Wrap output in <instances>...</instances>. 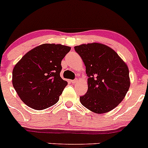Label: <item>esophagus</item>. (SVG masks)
I'll list each match as a JSON object with an SVG mask.
<instances>
[{
	"label": "esophagus",
	"instance_id": "34e87169",
	"mask_svg": "<svg viewBox=\"0 0 148 148\" xmlns=\"http://www.w3.org/2000/svg\"><path fill=\"white\" fill-rule=\"evenodd\" d=\"M78 82V79H74V80H71V82L72 84H76Z\"/></svg>",
	"mask_w": 148,
	"mask_h": 148
}]
</instances>
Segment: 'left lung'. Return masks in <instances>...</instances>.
Listing matches in <instances>:
<instances>
[{"mask_svg": "<svg viewBox=\"0 0 148 148\" xmlns=\"http://www.w3.org/2000/svg\"><path fill=\"white\" fill-rule=\"evenodd\" d=\"M74 49L82 59L88 77L87 92L80 97V102L97 114L112 110L130 86L126 63L112 49L99 43L81 44Z\"/></svg>", "mask_w": 148, "mask_h": 148, "instance_id": "1", "label": "left lung"}]
</instances>
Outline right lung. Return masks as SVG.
I'll return each instance as SVG.
<instances>
[{"label":"right lung","instance_id":"obj_1","mask_svg":"<svg viewBox=\"0 0 148 148\" xmlns=\"http://www.w3.org/2000/svg\"><path fill=\"white\" fill-rule=\"evenodd\" d=\"M71 47L44 44L27 52L15 65L12 83L20 99L36 110L53 106L67 85L60 77L62 60Z\"/></svg>","mask_w":148,"mask_h":148}]
</instances>
